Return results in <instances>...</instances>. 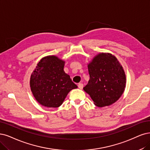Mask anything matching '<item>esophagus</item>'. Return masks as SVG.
<instances>
[{
    "label": "esophagus",
    "mask_w": 150,
    "mask_h": 150,
    "mask_svg": "<svg viewBox=\"0 0 150 150\" xmlns=\"http://www.w3.org/2000/svg\"><path fill=\"white\" fill-rule=\"evenodd\" d=\"M78 86L80 89L81 90V89H83V84L81 83H79L78 84Z\"/></svg>",
    "instance_id": "1"
}]
</instances>
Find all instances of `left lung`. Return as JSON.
<instances>
[{"label":"left lung","instance_id":"8db88e82","mask_svg":"<svg viewBox=\"0 0 150 150\" xmlns=\"http://www.w3.org/2000/svg\"><path fill=\"white\" fill-rule=\"evenodd\" d=\"M90 79L83 88L96 106H108L117 101L126 85L125 71L114 55L99 53L88 64Z\"/></svg>","mask_w":150,"mask_h":150}]
</instances>
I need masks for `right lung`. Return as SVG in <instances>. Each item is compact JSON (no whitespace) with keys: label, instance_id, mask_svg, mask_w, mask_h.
<instances>
[{"label":"right lung","instance_id":"right-lung-1","mask_svg":"<svg viewBox=\"0 0 150 150\" xmlns=\"http://www.w3.org/2000/svg\"><path fill=\"white\" fill-rule=\"evenodd\" d=\"M65 61L55 55L38 62L30 78L31 90L36 100L47 108H58L68 93L77 86L64 70Z\"/></svg>","mask_w":150,"mask_h":150}]
</instances>
